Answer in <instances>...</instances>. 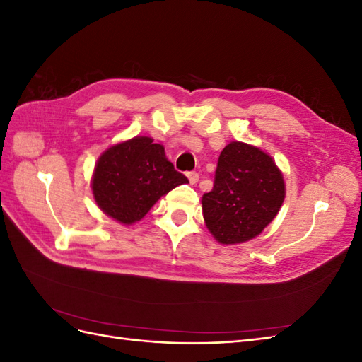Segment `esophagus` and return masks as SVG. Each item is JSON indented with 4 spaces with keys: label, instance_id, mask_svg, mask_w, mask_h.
Listing matches in <instances>:
<instances>
[{
    "label": "esophagus",
    "instance_id": "esophagus-1",
    "mask_svg": "<svg viewBox=\"0 0 362 362\" xmlns=\"http://www.w3.org/2000/svg\"><path fill=\"white\" fill-rule=\"evenodd\" d=\"M187 178L190 181V184H196L199 181V173L198 172H189L187 173Z\"/></svg>",
    "mask_w": 362,
    "mask_h": 362
}]
</instances>
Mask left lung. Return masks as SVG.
Listing matches in <instances>:
<instances>
[{
  "instance_id": "left-lung-1",
  "label": "left lung",
  "mask_w": 362,
  "mask_h": 362,
  "mask_svg": "<svg viewBox=\"0 0 362 362\" xmlns=\"http://www.w3.org/2000/svg\"><path fill=\"white\" fill-rule=\"evenodd\" d=\"M286 199V181L262 149L231 141L218 157L214 187L202 196L208 231L221 245H238L259 235Z\"/></svg>"
}]
</instances>
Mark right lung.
I'll list each match as a JSON object with an SVG mask.
<instances>
[{"mask_svg":"<svg viewBox=\"0 0 362 362\" xmlns=\"http://www.w3.org/2000/svg\"><path fill=\"white\" fill-rule=\"evenodd\" d=\"M189 180L168 160L164 146L136 136L107 148L98 158L90 187L101 211L122 225L144 218L154 204Z\"/></svg>","mask_w":362,"mask_h":362,"instance_id":"obj_1","label":"right lung"}]
</instances>
